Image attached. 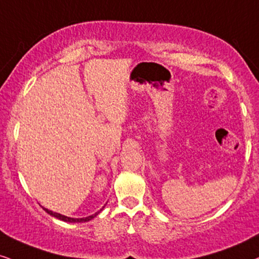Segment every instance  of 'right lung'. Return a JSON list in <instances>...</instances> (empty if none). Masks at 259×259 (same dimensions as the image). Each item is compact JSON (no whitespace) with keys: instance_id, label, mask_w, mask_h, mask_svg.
<instances>
[{"instance_id":"obj_1","label":"right lung","mask_w":259,"mask_h":259,"mask_svg":"<svg viewBox=\"0 0 259 259\" xmlns=\"http://www.w3.org/2000/svg\"><path fill=\"white\" fill-rule=\"evenodd\" d=\"M104 208V207H103ZM44 210L48 212V214H50L51 217H54V218H56V219H58V220H62V221H64V222H87V221H90V220H92V219H94L97 217L98 214H99V212L103 210V209H100L99 211H97L96 214H93V215H91V217H87V218H81V219H74V218H69V217H65V215H62V214H58V212H55V211H51V210H49V209H47V208H44Z\"/></svg>"}]
</instances>
